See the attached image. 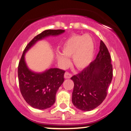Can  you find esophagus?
Listing matches in <instances>:
<instances>
[{"label":"esophagus","instance_id":"obj_1","mask_svg":"<svg viewBox=\"0 0 131 131\" xmlns=\"http://www.w3.org/2000/svg\"><path fill=\"white\" fill-rule=\"evenodd\" d=\"M64 77L65 79H70V78L72 77V74H71V73H69V72H68V71H67V72L64 73Z\"/></svg>","mask_w":131,"mask_h":131}]
</instances>
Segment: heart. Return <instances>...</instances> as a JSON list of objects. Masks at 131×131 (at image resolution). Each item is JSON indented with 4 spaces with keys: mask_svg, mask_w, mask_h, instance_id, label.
<instances>
[{
    "mask_svg": "<svg viewBox=\"0 0 131 131\" xmlns=\"http://www.w3.org/2000/svg\"><path fill=\"white\" fill-rule=\"evenodd\" d=\"M95 45L93 38L89 34H75L68 38L63 45V52L57 54V59L62 66L69 64V59L72 57L74 66L78 69L88 67L93 59Z\"/></svg>",
    "mask_w": 131,
    "mask_h": 131,
    "instance_id": "b5f03b06",
    "label": "heart"
}]
</instances>
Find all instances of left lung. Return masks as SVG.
Returning <instances> with one entry per match:
<instances>
[{"label": "left lung", "instance_id": "1", "mask_svg": "<svg viewBox=\"0 0 131 131\" xmlns=\"http://www.w3.org/2000/svg\"><path fill=\"white\" fill-rule=\"evenodd\" d=\"M113 71L111 55L106 46L100 41L96 59L80 73L72 76V102L79 110L89 111L99 106L106 97Z\"/></svg>", "mask_w": 131, "mask_h": 131}]
</instances>
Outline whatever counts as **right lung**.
Segmentation results:
<instances>
[{"label": "right lung", "mask_w": 131, "mask_h": 131, "mask_svg": "<svg viewBox=\"0 0 131 131\" xmlns=\"http://www.w3.org/2000/svg\"><path fill=\"white\" fill-rule=\"evenodd\" d=\"M63 29H48L35 36L25 48L18 65L19 88L23 97L28 105L39 110H45L53 105L56 94L64 82L65 71L51 68L42 74H36L26 67L25 53L37 40L49 36H56L64 32Z\"/></svg>", "instance_id": "obj_1"}]
</instances>
